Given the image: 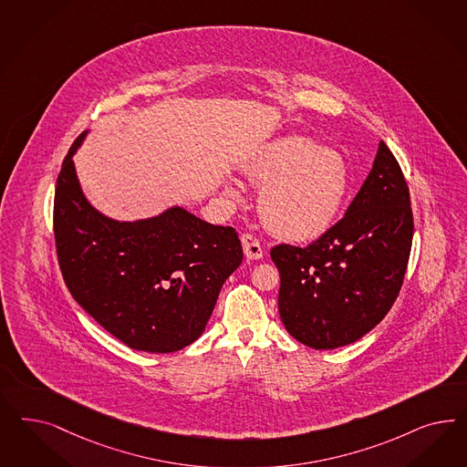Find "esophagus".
<instances>
[{"label": "esophagus", "instance_id": "1", "mask_svg": "<svg viewBox=\"0 0 467 467\" xmlns=\"http://www.w3.org/2000/svg\"><path fill=\"white\" fill-rule=\"evenodd\" d=\"M241 241L247 259H261L263 257V247H261V244H259L256 237H253L251 234H244Z\"/></svg>", "mask_w": 467, "mask_h": 467}]
</instances>
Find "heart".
Instances as JSON below:
<instances>
[{"label":"heart","mask_w":467,"mask_h":467,"mask_svg":"<svg viewBox=\"0 0 467 467\" xmlns=\"http://www.w3.org/2000/svg\"><path fill=\"white\" fill-rule=\"evenodd\" d=\"M256 185L257 210L263 223L278 239L313 242L328 234L346 206L350 171L338 150L313 139L290 134L257 150L242 165ZM226 194L239 189L225 185Z\"/></svg>","instance_id":"1"}]
</instances>
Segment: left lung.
Returning <instances> with one entry per match:
<instances>
[{
  "label": "left lung",
  "instance_id": "obj_1",
  "mask_svg": "<svg viewBox=\"0 0 467 467\" xmlns=\"http://www.w3.org/2000/svg\"><path fill=\"white\" fill-rule=\"evenodd\" d=\"M414 234L402 170L383 140L361 191L328 234L271 259L280 271L278 313L304 346H348L387 317L406 275Z\"/></svg>",
  "mask_w": 467,
  "mask_h": 467
}]
</instances>
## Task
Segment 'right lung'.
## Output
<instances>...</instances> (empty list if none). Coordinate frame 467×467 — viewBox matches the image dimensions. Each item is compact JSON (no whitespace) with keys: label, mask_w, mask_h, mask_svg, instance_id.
I'll list each match as a JSON object with an SVG mask.
<instances>
[{"label":"right lung","mask_w":467,"mask_h":467,"mask_svg":"<svg viewBox=\"0 0 467 467\" xmlns=\"http://www.w3.org/2000/svg\"><path fill=\"white\" fill-rule=\"evenodd\" d=\"M77 137L55 192V241L63 280L90 317L125 346L168 354L202 335L226 278L241 266L232 226L182 206L136 222L96 210L77 177Z\"/></svg>","instance_id":"1"}]
</instances>
